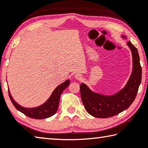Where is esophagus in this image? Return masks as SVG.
Returning <instances> with one entry per match:
<instances>
[{"label": "esophagus", "instance_id": "34e87169", "mask_svg": "<svg viewBox=\"0 0 148 148\" xmlns=\"http://www.w3.org/2000/svg\"><path fill=\"white\" fill-rule=\"evenodd\" d=\"M75 78L77 79H79V80H80V79H82V76L79 74H75Z\"/></svg>", "mask_w": 148, "mask_h": 148}]
</instances>
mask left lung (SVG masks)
Masks as SVG:
<instances>
[{"label": "left lung", "mask_w": 148, "mask_h": 148, "mask_svg": "<svg viewBox=\"0 0 148 148\" xmlns=\"http://www.w3.org/2000/svg\"><path fill=\"white\" fill-rule=\"evenodd\" d=\"M126 38L125 36H123ZM132 54V74L125 88L115 94L107 96L93 92L84 84H81L80 94L82 103L89 114L97 118L115 116L130 106L137 95L142 80V67L137 49L127 42Z\"/></svg>", "instance_id": "left-lung-1"}]
</instances>
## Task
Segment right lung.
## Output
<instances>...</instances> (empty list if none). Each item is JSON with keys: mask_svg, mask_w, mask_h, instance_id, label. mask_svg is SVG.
Masks as SVG:
<instances>
[{"mask_svg": "<svg viewBox=\"0 0 148 148\" xmlns=\"http://www.w3.org/2000/svg\"><path fill=\"white\" fill-rule=\"evenodd\" d=\"M69 84L70 80L68 79L60 85L57 86L55 88V90L53 91L50 97L45 103L35 108H25L20 106L13 99L9 90L8 95L12 103L14 106L16 107V109L24 114L25 115L29 117V118L35 119H47L56 113L58 109V105H59L60 95H61L62 91L69 86Z\"/></svg>", "mask_w": 148, "mask_h": 148, "instance_id": "add662e5", "label": "right lung"}]
</instances>
